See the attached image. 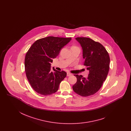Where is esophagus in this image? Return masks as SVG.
<instances>
[{
  "label": "esophagus",
  "instance_id": "obj_1",
  "mask_svg": "<svg viewBox=\"0 0 131 131\" xmlns=\"http://www.w3.org/2000/svg\"><path fill=\"white\" fill-rule=\"evenodd\" d=\"M72 74H71V73H69V72H67V76H71Z\"/></svg>",
  "mask_w": 131,
  "mask_h": 131
}]
</instances>
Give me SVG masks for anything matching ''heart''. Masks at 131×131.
I'll use <instances>...</instances> for the list:
<instances>
[{
	"label": "heart",
	"instance_id": "b5f03b06",
	"mask_svg": "<svg viewBox=\"0 0 131 131\" xmlns=\"http://www.w3.org/2000/svg\"><path fill=\"white\" fill-rule=\"evenodd\" d=\"M72 47H76V46H73Z\"/></svg>",
	"mask_w": 131,
	"mask_h": 131
}]
</instances>
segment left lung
<instances>
[{
    "label": "left lung",
    "instance_id": "left-lung-1",
    "mask_svg": "<svg viewBox=\"0 0 131 131\" xmlns=\"http://www.w3.org/2000/svg\"><path fill=\"white\" fill-rule=\"evenodd\" d=\"M83 48V65L89 73L87 78L74 74L77 82L73 86L74 92L82 96L95 94L99 90L107 77L110 58L106 48L99 42L88 37L76 38Z\"/></svg>",
    "mask_w": 131,
    "mask_h": 131
}]
</instances>
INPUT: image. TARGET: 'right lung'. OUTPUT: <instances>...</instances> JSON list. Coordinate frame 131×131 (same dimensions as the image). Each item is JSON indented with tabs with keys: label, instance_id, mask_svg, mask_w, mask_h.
<instances>
[{
	"label": "right lung",
	"instance_id": "right-lung-1",
	"mask_svg": "<svg viewBox=\"0 0 131 131\" xmlns=\"http://www.w3.org/2000/svg\"><path fill=\"white\" fill-rule=\"evenodd\" d=\"M71 39V37H44L36 40L27 52L24 60L26 75L37 93L50 95L58 90L67 73L57 71L54 68V71H52L50 63Z\"/></svg>",
	"mask_w": 131,
	"mask_h": 131
}]
</instances>
